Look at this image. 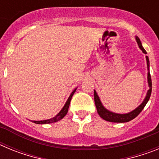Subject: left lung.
I'll list each match as a JSON object with an SVG mask.
<instances>
[{"mask_svg":"<svg viewBox=\"0 0 159 159\" xmlns=\"http://www.w3.org/2000/svg\"><path fill=\"white\" fill-rule=\"evenodd\" d=\"M136 41H137L138 45H139L140 49L143 51V52L147 54V52H146V50L143 48V45H142V43L141 41H140L139 38L137 37V36H136ZM146 58H147V67H148L149 70L150 62H149L148 57H146ZM147 79H148V84L150 89H149L148 92H147V96H146L145 99H144V101L142 102V104L140 105V106L138 107L135 110L132 111L131 112L127 114H116L107 110L106 108H104V107L102 106V103H101L99 96H98L97 93L95 92V91H94V99H95V107H96L97 111H98V114L99 115V116H100L102 119H104V120H106V121L112 122V123H126V122L130 121V120L134 119L135 117H137V116L140 114V112L143 110L144 107L146 106V104L147 103L149 99H150L151 92H152V81H151V74H150V71H148V76H147Z\"/></svg>","mask_w":159,"mask_h":159,"instance_id":"1","label":"left lung"}]
</instances>
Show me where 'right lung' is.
Wrapping results in <instances>:
<instances>
[{
  "mask_svg": "<svg viewBox=\"0 0 159 159\" xmlns=\"http://www.w3.org/2000/svg\"><path fill=\"white\" fill-rule=\"evenodd\" d=\"M76 91V88H75L74 91L72 92V93L70 95L69 98L67 99V101L66 102L65 105L64 106V107L62 108V110L60 111V112L58 113L57 116H55L53 117L52 119H47V120H43V121H33V123H36V124H46V123H56V122L59 121L60 119H62L64 116L67 115V111H68V107H69V105H70V102H71V97L72 95H74L75 92Z\"/></svg>",
  "mask_w": 159,
  "mask_h": 159,
  "instance_id": "right-lung-1",
  "label": "right lung"
}]
</instances>
